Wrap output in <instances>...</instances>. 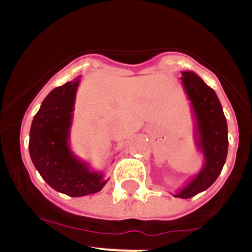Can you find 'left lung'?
<instances>
[{
    "instance_id": "8db88e82",
    "label": "left lung",
    "mask_w": 252,
    "mask_h": 252,
    "mask_svg": "<svg viewBox=\"0 0 252 252\" xmlns=\"http://www.w3.org/2000/svg\"><path fill=\"white\" fill-rule=\"evenodd\" d=\"M184 90L192 103L195 120V141L204 157V165L177 198H192L212 186L221 174L227 158V122L221 102L211 87L193 72H182Z\"/></svg>"
}]
</instances>
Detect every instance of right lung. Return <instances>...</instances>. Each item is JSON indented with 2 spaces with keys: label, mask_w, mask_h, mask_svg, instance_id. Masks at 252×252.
Masks as SVG:
<instances>
[{
  "label": "right lung",
  "mask_w": 252,
  "mask_h": 252,
  "mask_svg": "<svg viewBox=\"0 0 252 252\" xmlns=\"http://www.w3.org/2000/svg\"><path fill=\"white\" fill-rule=\"evenodd\" d=\"M79 78L57 87L44 99L34 116L29 151L35 168L53 189L70 197L93 194L107 183L81 161L69 148L75 93Z\"/></svg>",
  "instance_id": "1"
}]
</instances>
